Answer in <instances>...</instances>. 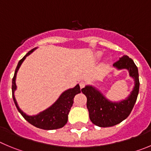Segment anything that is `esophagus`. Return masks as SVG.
Segmentation results:
<instances>
[{
  "mask_svg": "<svg viewBox=\"0 0 151 151\" xmlns=\"http://www.w3.org/2000/svg\"><path fill=\"white\" fill-rule=\"evenodd\" d=\"M85 86H86V83L83 82V81H81V82L80 83V86L81 88H84V87H85Z\"/></svg>",
  "mask_w": 151,
  "mask_h": 151,
  "instance_id": "34e87169",
  "label": "esophagus"
}]
</instances>
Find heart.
Here are the masks:
<instances>
[{"instance_id": "obj_1", "label": "heart", "mask_w": 151, "mask_h": 151, "mask_svg": "<svg viewBox=\"0 0 151 151\" xmlns=\"http://www.w3.org/2000/svg\"><path fill=\"white\" fill-rule=\"evenodd\" d=\"M101 56H102V53L101 52H98L96 53V57H98V58H100Z\"/></svg>"}]
</instances>
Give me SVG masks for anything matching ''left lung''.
I'll list each match as a JSON object with an SVG mask.
<instances>
[{
    "label": "left lung",
    "instance_id": "obj_1",
    "mask_svg": "<svg viewBox=\"0 0 151 151\" xmlns=\"http://www.w3.org/2000/svg\"><path fill=\"white\" fill-rule=\"evenodd\" d=\"M117 70L127 69L129 77L134 80V87L130 94L120 101H111L98 88L92 85H86L82 92L86 96V106L91 122L101 127L115 126L125 120L133 109L139 91L138 68L132 59L124 56L113 64Z\"/></svg>",
    "mask_w": 151,
    "mask_h": 151
}]
</instances>
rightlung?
Listing matches in <instances>:
<instances>
[{"mask_svg":"<svg viewBox=\"0 0 151 151\" xmlns=\"http://www.w3.org/2000/svg\"><path fill=\"white\" fill-rule=\"evenodd\" d=\"M37 47L32 49L30 51L28 52L23 58L18 62V65L15 68L14 77L12 78V98H13L14 103H15L16 108L18 109V112L22 114V116L24 118L26 121H27L29 124L33 125L36 127L42 129H56L59 128H62L68 122V115L70 109L74 104V98L77 94L80 93V88L79 84L76 85L74 88H68L62 93L59 98L52 104L50 106L47 108L46 109L40 112L39 113L34 115H28L23 112L19 108L17 103L16 99L15 98V91L17 89L15 80H16L17 72L18 69L22 65L24 60L26 59L27 56H29L30 53H33Z\"/></svg>","mask_w":151,"mask_h":151,"instance_id":"add662e5","label":"right lung"}]
</instances>
